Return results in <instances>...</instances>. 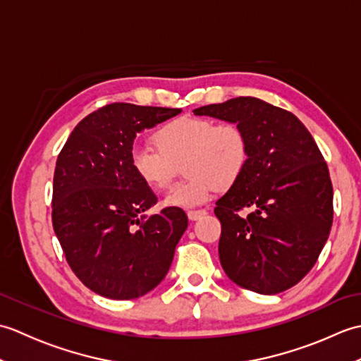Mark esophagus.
I'll list each match as a JSON object with an SVG mask.
<instances>
[{
    "instance_id": "34e87169",
    "label": "esophagus",
    "mask_w": 361,
    "mask_h": 361,
    "mask_svg": "<svg viewBox=\"0 0 361 361\" xmlns=\"http://www.w3.org/2000/svg\"><path fill=\"white\" fill-rule=\"evenodd\" d=\"M206 209H197V211H188V217L189 220H198L200 217L206 216Z\"/></svg>"
}]
</instances>
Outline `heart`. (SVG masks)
Returning a JSON list of instances; mask_svg holds the SVG:
<instances>
[{
	"label": "heart",
	"instance_id": "1",
	"mask_svg": "<svg viewBox=\"0 0 361 361\" xmlns=\"http://www.w3.org/2000/svg\"><path fill=\"white\" fill-rule=\"evenodd\" d=\"M153 141L159 149L133 145L130 167L142 185L164 190L185 163L189 178L171 189L166 206L195 208L211 200L219 189L235 186L247 171L251 144L247 132L234 122L181 116L161 126Z\"/></svg>",
	"mask_w": 361,
	"mask_h": 361
}]
</instances>
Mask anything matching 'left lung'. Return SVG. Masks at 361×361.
<instances>
[{"label": "left lung", "mask_w": 361, "mask_h": 361, "mask_svg": "<svg viewBox=\"0 0 361 361\" xmlns=\"http://www.w3.org/2000/svg\"><path fill=\"white\" fill-rule=\"evenodd\" d=\"M194 114L235 122L251 144L247 171L214 209L228 278L262 295L296 286L317 264L334 220L331 175L315 140L293 113L257 97L204 105Z\"/></svg>", "instance_id": "left-lung-1"}]
</instances>
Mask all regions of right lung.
<instances>
[{"label": "right lung", "mask_w": 361, "mask_h": 361, "mask_svg": "<svg viewBox=\"0 0 361 361\" xmlns=\"http://www.w3.org/2000/svg\"><path fill=\"white\" fill-rule=\"evenodd\" d=\"M180 109L126 102L104 105L74 127L54 171L52 226L74 274L94 293L133 299L155 288L188 228L180 208L157 204L136 178L130 150L136 133Z\"/></svg>", "instance_id": "right-lung-1"}]
</instances>
